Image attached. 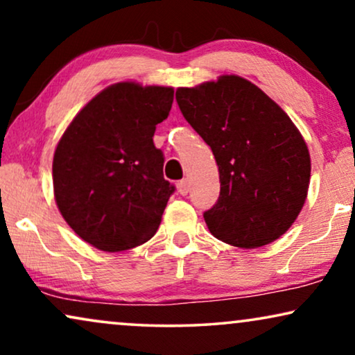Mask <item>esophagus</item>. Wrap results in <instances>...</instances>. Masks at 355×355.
Instances as JSON below:
<instances>
[{"instance_id": "34e87169", "label": "esophagus", "mask_w": 355, "mask_h": 355, "mask_svg": "<svg viewBox=\"0 0 355 355\" xmlns=\"http://www.w3.org/2000/svg\"><path fill=\"white\" fill-rule=\"evenodd\" d=\"M178 191L181 196H187V192L191 191V184H189L187 179H182V181L178 182Z\"/></svg>"}]
</instances>
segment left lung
Listing matches in <instances>:
<instances>
[{
    "label": "left lung",
    "instance_id": "left-lung-1",
    "mask_svg": "<svg viewBox=\"0 0 355 355\" xmlns=\"http://www.w3.org/2000/svg\"><path fill=\"white\" fill-rule=\"evenodd\" d=\"M176 100L218 164L220 198L203 215L211 234L241 249L279 239L309 192L312 163L300 130L263 90L236 74L179 87Z\"/></svg>",
    "mask_w": 355,
    "mask_h": 355
}]
</instances>
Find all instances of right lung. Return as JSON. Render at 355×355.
<instances>
[{
	"label": "right lung",
	"mask_w": 355,
	"mask_h": 355,
	"mask_svg": "<svg viewBox=\"0 0 355 355\" xmlns=\"http://www.w3.org/2000/svg\"><path fill=\"white\" fill-rule=\"evenodd\" d=\"M173 87L124 80L106 87L74 116L53 157V192L71 230L105 252L132 249L157 232L174 187L155 148Z\"/></svg>",
	"instance_id": "add662e5"
}]
</instances>
